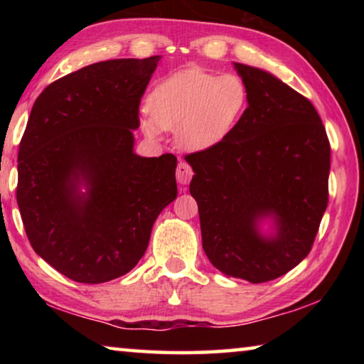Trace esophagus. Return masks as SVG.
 Here are the masks:
<instances>
[{"instance_id":"esophagus-1","label":"esophagus","mask_w":364,"mask_h":364,"mask_svg":"<svg viewBox=\"0 0 364 364\" xmlns=\"http://www.w3.org/2000/svg\"><path fill=\"white\" fill-rule=\"evenodd\" d=\"M193 168L189 167V165L184 162V160H181L180 164H178L176 167V180L180 184H188L191 178H193Z\"/></svg>"}]
</instances>
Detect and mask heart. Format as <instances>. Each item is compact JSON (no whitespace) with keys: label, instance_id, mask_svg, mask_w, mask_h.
Instances as JSON below:
<instances>
[{"label":"heart","instance_id":"heart-1","mask_svg":"<svg viewBox=\"0 0 364 364\" xmlns=\"http://www.w3.org/2000/svg\"><path fill=\"white\" fill-rule=\"evenodd\" d=\"M249 106L247 85L237 73L205 72L188 67L156 85L147 96L139 125L149 138L162 128H176V139L189 151L220 144L232 133Z\"/></svg>","mask_w":364,"mask_h":364}]
</instances>
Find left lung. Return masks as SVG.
Listing matches in <instances>:
<instances>
[{"instance_id": "8db88e82", "label": "left lung", "mask_w": 364, "mask_h": 364, "mask_svg": "<svg viewBox=\"0 0 364 364\" xmlns=\"http://www.w3.org/2000/svg\"><path fill=\"white\" fill-rule=\"evenodd\" d=\"M249 106L232 133L188 154L202 247L226 276L267 282L311 250L328 207L331 146L313 104L269 72L234 63ZM263 219L275 232L264 237Z\"/></svg>"}]
</instances>
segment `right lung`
Returning a JSON list of instances; mask_svg holds the SVG:
<instances>
[{
	"label": "right lung",
	"mask_w": 364,
	"mask_h": 364,
	"mask_svg": "<svg viewBox=\"0 0 364 364\" xmlns=\"http://www.w3.org/2000/svg\"><path fill=\"white\" fill-rule=\"evenodd\" d=\"M159 60L86 65L46 86L30 112L17 205L33 250L72 281L100 284L133 269L154 221L176 199L173 154L133 151L139 101Z\"/></svg>",
	"instance_id": "add662e5"
}]
</instances>
